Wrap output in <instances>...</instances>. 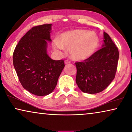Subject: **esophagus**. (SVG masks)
Instances as JSON below:
<instances>
[{
	"label": "esophagus",
	"instance_id": "obj_1",
	"mask_svg": "<svg viewBox=\"0 0 132 132\" xmlns=\"http://www.w3.org/2000/svg\"><path fill=\"white\" fill-rule=\"evenodd\" d=\"M70 61H69L68 60H66L65 61H64V64H69V63H70Z\"/></svg>",
	"mask_w": 132,
	"mask_h": 132
}]
</instances>
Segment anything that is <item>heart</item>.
I'll use <instances>...</instances> for the list:
<instances>
[{
    "instance_id": "obj_1",
    "label": "heart",
    "mask_w": 132,
    "mask_h": 132,
    "mask_svg": "<svg viewBox=\"0 0 132 132\" xmlns=\"http://www.w3.org/2000/svg\"><path fill=\"white\" fill-rule=\"evenodd\" d=\"M99 44V38L95 33L84 29H74L62 33L59 40H54L53 47L61 54L64 48L69 50L70 58L81 61L92 56Z\"/></svg>"
}]
</instances>
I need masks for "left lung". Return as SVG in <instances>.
I'll return each mask as SVG.
<instances>
[{"label":"left lung","instance_id":"left-lung-1","mask_svg":"<svg viewBox=\"0 0 132 132\" xmlns=\"http://www.w3.org/2000/svg\"><path fill=\"white\" fill-rule=\"evenodd\" d=\"M101 49L83 62L75 63L76 82L82 92L96 94L102 92L114 79L119 52L108 33H103Z\"/></svg>","mask_w":132,"mask_h":132}]
</instances>
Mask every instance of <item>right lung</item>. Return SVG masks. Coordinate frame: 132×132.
<instances>
[{
	"mask_svg": "<svg viewBox=\"0 0 132 132\" xmlns=\"http://www.w3.org/2000/svg\"><path fill=\"white\" fill-rule=\"evenodd\" d=\"M51 26L49 24L32 27L20 39L13 54L20 82L24 88L36 96L53 92L64 68L63 60H54L47 53Z\"/></svg>",
	"mask_w": 132,
	"mask_h": 132,
	"instance_id": "add662e5",
	"label": "right lung"
}]
</instances>
